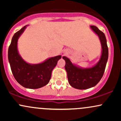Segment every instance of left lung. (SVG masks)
<instances>
[{
    "label": "left lung",
    "mask_w": 121,
    "mask_h": 121,
    "mask_svg": "<svg viewBox=\"0 0 121 121\" xmlns=\"http://www.w3.org/2000/svg\"><path fill=\"white\" fill-rule=\"evenodd\" d=\"M91 28L99 37L102 46V54L97 64L89 68H81L73 64L66 57H62L69 84L77 89H87L96 85L103 76L108 61L109 52L105 34L95 26H91Z\"/></svg>",
    "instance_id": "obj_1"
}]
</instances>
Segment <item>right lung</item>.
Instances as JSON below:
<instances>
[{
	"mask_svg": "<svg viewBox=\"0 0 121 121\" xmlns=\"http://www.w3.org/2000/svg\"><path fill=\"white\" fill-rule=\"evenodd\" d=\"M26 27H23L12 37L8 48V61L12 74L19 84L26 88L38 89L49 83L53 69L61 56L51 57L37 64H30L25 61L18 52L17 40Z\"/></svg>",
	"mask_w": 121,
	"mask_h": 121,
	"instance_id": "1",
	"label": "right lung"
}]
</instances>
